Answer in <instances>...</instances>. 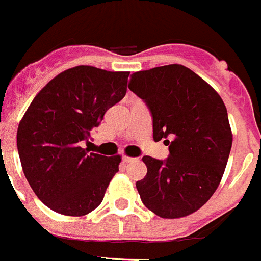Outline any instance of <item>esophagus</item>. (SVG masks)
<instances>
[{
	"label": "esophagus",
	"mask_w": 261,
	"mask_h": 261,
	"mask_svg": "<svg viewBox=\"0 0 261 261\" xmlns=\"http://www.w3.org/2000/svg\"><path fill=\"white\" fill-rule=\"evenodd\" d=\"M122 161H123V162H125V164H128V162H133V161H135V158L127 157V155H123Z\"/></svg>",
	"instance_id": "esophagus-1"
}]
</instances>
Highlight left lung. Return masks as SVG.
<instances>
[{"label": "left lung", "instance_id": "8db88e82", "mask_svg": "<svg viewBox=\"0 0 261 261\" xmlns=\"http://www.w3.org/2000/svg\"><path fill=\"white\" fill-rule=\"evenodd\" d=\"M128 89L152 113L153 139H166L170 150L165 161L143 157L148 172L136 181L142 202L160 218L191 215L215 193L229 158L233 135L225 104L180 64L133 73Z\"/></svg>", "mask_w": 261, "mask_h": 261}]
</instances>
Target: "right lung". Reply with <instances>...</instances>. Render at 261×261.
Here are the masks:
<instances>
[{
	"instance_id": "1",
	"label": "right lung",
	"mask_w": 261,
	"mask_h": 261,
	"mask_svg": "<svg viewBox=\"0 0 261 261\" xmlns=\"http://www.w3.org/2000/svg\"><path fill=\"white\" fill-rule=\"evenodd\" d=\"M130 72L90 65L70 68L33 99L16 134L24 175L36 196L55 213L84 216L101 203L121 155L89 153L92 128L122 100Z\"/></svg>"
}]
</instances>
